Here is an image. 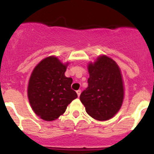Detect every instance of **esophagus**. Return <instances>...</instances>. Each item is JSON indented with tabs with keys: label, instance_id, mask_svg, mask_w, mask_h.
<instances>
[{
	"label": "esophagus",
	"instance_id": "34e87169",
	"mask_svg": "<svg viewBox=\"0 0 154 154\" xmlns=\"http://www.w3.org/2000/svg\"><path fill=\"white\" fill-rule=\"evenodd\" d=\"M77 96H78V97H80V94H81V91H80V90H77Z\"/></svg>",
	"mask_w": 154,
	"mask_h": 154
}]
</instances>
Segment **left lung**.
<instances>
[{"mask_svg":"<svg viewBox=\"0 0 154 154\" xmlns=\"http://www.w3.org/2000/svg\"><path fill=\"white\" fill-rule=\"evenodd\" d=\"M88 87L80 99L93 119L106 121L119 112L124 99L122 74L116 62L106 56L88 65Z\"/></svg>","mask_w":154,"mask_h":154,"instance_id":"obj_1","label":"left lung"}]
</instances>
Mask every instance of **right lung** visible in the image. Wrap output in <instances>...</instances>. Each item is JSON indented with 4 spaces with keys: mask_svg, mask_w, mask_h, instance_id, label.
Masks as SVG:
<instances>
[{
    "mask_svg": "<svg viewBox=\"0 0 154 154\" xmlns=\"http://www.w3.org/2000/svg\"><path fill=\"white\" fill-rule=\"evenodd\" d=\"M67 65L57 57H49L42 60L31 74L27 90L29 101L34 112L43 120L58 119L77 97L71 87L72 78L65 76Z\"/></svg>",
    "mask_w": 154,
    "mask_h": 154,
    "instance_id": "1",
    "label": "right lung"
}]
</instances>
